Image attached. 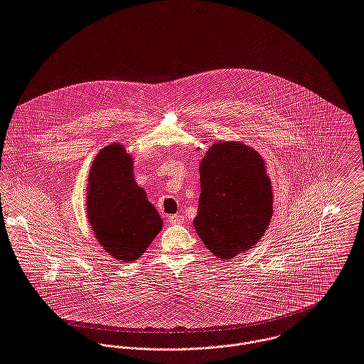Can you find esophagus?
<instances>
[{
    "label": "esophagus",
    "mask_w": 364,
    "mask_h": 364,
    "mask_svg": "<svg viewBox=\"0 0 364 364\" xmlns=\"http://www.w3.org/2000/svg\"><path fill=\"white\" fill-rule=\"evenodd\" d=\"M183 220H185L183 216L179 215V213H176V215H169V216H168V222H169V223H182Z\"/></svg>",
    "instance_id": "esophagus-1"
}]
</instances>
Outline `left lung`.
<instances>
[{"mask_svg": "<svg viewBox=\"0 0 364 364\" xmlns=\"http://www.w3.org/2000/svg\"><path fill=\"white\" fill-rule=\"evenodd\" d=\"M200 198L193 226L223 261L252 248L272 218V186L265 161L240 141H216L199 164Z\"/></svg>", "mask_w": 364, "mask_h": 364, "instance_id": "1", "label": "left lung"}]
</instances>
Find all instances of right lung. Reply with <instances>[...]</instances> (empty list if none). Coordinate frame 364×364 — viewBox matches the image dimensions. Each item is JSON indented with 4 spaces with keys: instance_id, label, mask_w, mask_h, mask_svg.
Returning a JSON list of instances; mask_svg holds the SVG:
<instances>
[{
    "instance_id": "right-lung-1",
    "label": "right lung",
    "mask_w": 364,
    "mask_h": 364,
    "mask_svg": "<svg viewBox=\"0 0 364 364\" xmlns=\"http://www.w3.org/2000/svg\"><path fill=\"white\" fill-rule=\"evenodd\" d=\"M87 219L100 245L122 262L139 258L162 229V219L134 178V161L119 142L95 158L86 196Z\"/></svg>"
}]
</instances>
